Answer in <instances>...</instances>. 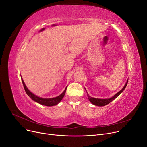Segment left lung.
<instances>
[{
	"label": "left lung",
	"mask_w": 147,
	"mask_h": 147,
	"mask_svg": "<svg viewBox=\"0 0 147 147\" xmlns=\"http://www.w3.org/2000/svg\"><path fill=\"white\" fill-rule=\"evenodd\" d=\"M127 82H128V80H127L126 84H124V87L121 89V90H120L119 92H118L117 94H115L113 96H112V97H110V98H109V99H98V98H94V97H92L90 96H89V94H88V92L86 91L88 99L91 102V104H92L93 105H96V106L102 107V106H104V105H107L108 104L110 103L111 102H112L114 99H116L117 97L124 90V89L126 88V87L127 86ZM84 90H86V89L84 88Z\"/></svg>",
	"instance_id": "1"
}]
</instances>
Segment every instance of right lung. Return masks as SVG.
Returning a JSON list of instances; mask_svg holds the SVG:
<instances>
[{"label":"right lung","mask_w":147,"mask_h":147,"mask_svg":"<svg viewBox=\"0 0 147 147\" xmlns=\"http://www.w3.org/2000/svg\"><path fill=\"white\" fill-rule=\"evenodd\" d=\"M21 80H22V82H23L26 94L28 95V96L30 97V98L32 99V100H33L35 102H37V103H38V104L48 106V107L54 106V105H57L59 103V102L61 101V100L63 99V98L64 97V96L65 95V93L66 92L67 87V86H66L63 92L58 96L55 97H53V98H43V97H38L36 95H35L32 92H30L28 90L27 86H26V84L23 81V79L22 78V77H21Z\"/></svg>","instance_id":"obj_1"}]
</instances>
